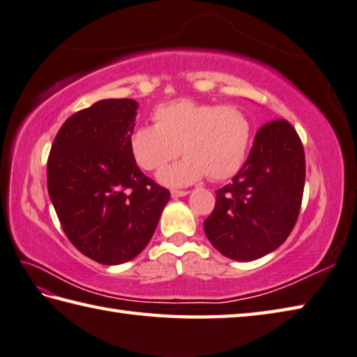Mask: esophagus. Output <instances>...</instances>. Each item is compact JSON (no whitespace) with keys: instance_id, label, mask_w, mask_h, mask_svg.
Here are the masks:
<instances>
[{"instance_id":"34e87169","label":"esophagus","mask_w":357,"mask_h":357,"mask_svg":"<svg viewBox=\"0 0 357 357\" xmlns=\"http://www.w3.org/2000/svg\"><path fill=\"white\" fill-rule=\"evenodd\" d=\"M188 193H190L188 190H176V188H174V190H172V197L179 198V197H185V195H188Z\"/></svg>"}]
</instances>
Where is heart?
Returning <instances> with one entry per match:
<instances>
[{
	"label": "heart",
	"mask_w": 357,
	"mask_h": 357,
	"mask_svg": "<svg viewBox=\"0 0 357 357\" xmlns=\"http://www.w3.org/2000/svg\"><path fill=\"white\" fill-rule=\"evenodd\" d=\"M153 122L131 132L130 153L139 169L156 172L183 151L187 158L158 176L172 187L192 184L204 174L211 181L235 176L252 142V122L235 105L181 99L159 105Z\"/></svg>",
	"instance_id": "heart-1"
}]
</instances>
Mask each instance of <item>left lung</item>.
I'll use <instances>...</instances> for the list:
<instances>
[{
	"label": "left lung",
	"instance_id": "left-lung-1",
	"mask_svg": "<svg viewBox=\"0 0 357 357\" xmlns=\"http://www.w3.org/2000/svg\"><path fill=\"white\" fill-rule=\"evenodd\" d=\"M305 187V150L294 127L275 119L258 128L249 158L232 183L216 190L204 232L232 260L252 261L288 238Z\"/></svg>",
	"mask_w": 357,
	"mask_h": 357
}]
</instances>
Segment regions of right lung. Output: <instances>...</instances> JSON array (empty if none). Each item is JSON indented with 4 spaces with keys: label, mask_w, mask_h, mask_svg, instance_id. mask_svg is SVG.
<instances>
[{
    "label": "right lung",
    "mask_w": 357,
    "mask_h": 357,
    "mask_svg": "<svg viewBox=\"0 0 357 357\" xmlns=\"http://www.w3.org/2000/svg\"><path fill=\"white\" fill-rule=\"evenodd\" d=\"M137 103L107 99L66 119L47 158V192L63 232L91 260L121 264L150 243L170 192L130 153Z\"/></svg>",
    "instance_id": "obj_1"
}]
</instances>
